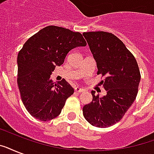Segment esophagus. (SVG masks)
Returning a JSON list of instances; mask_svg holds the SVG:
<instances>
[{
    "instance_id": "esophagus-1",
    "label": "esophagus",
    "mask_w": 154,
    "mask_h": 154,
    "mask_svg": "<svg viewBox=\"0 0 154 154\" xmlns=\"http://www.w3.org/2000/svg\"><path fill=\"white\" fill-rule=\"evenodd\" d=\"M75 92H77V93H82V92H84V89H82V88H80V87H76L75 88Z\"/></svg>"
}]
</instances>
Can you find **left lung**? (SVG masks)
<instances>
[{
  "instance_id": "obj_1",
  "label": "left lung",
  "mask_w": 154,
  "mask_h": 154,
  "mask_svg": "<svg viewBox=\"0 0 154 154\" xmlns=\"http://www.w3.org/2000/svg\"><path fill=\"white\" fill-rule=\"evenodd\" d=\"M96 60L97 74L105 77L100 84L106 90L104 97L95 96L83 107V115L92 125L106 128L122 119L136 99L141 74L134 55L112 33L103 31L84 32Z\"/></svg>"
}]
</instances>
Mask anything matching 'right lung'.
Wrapping results in <instances>:
<instances>
[{"label":"right lung","mask_w":154,"mask_h":154,"mask_svg":"<svg viewBox=\"0 0 154 154\" xmlns=\"http://www.w3.org/2000/svg\"><path fill=\"white\" fill-rule=\"evenodd\" d=\"M85 45L80 32L54 25L25 42L17 56V85L23 104L32 117L46 122L60 114L74 89L65 79L54 84L50 75L71 49Z\"/></svg>","instance_id":"1"}]
</instances>
